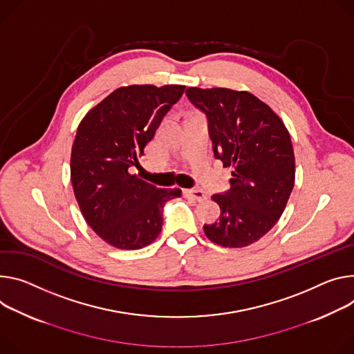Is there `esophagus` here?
<instances>
[{
    "label": "esophagus",
    "instance_id": "34e87169",
    "mask_svg": "<svg viewBox=\"0 0 354 354\" xmlns=\"http://www.w3.org/2000/svg\"><path fill=\"white\" fill-rule=\"evenodd\" d=\"M183 195L186 198H192V199H195L198 202H202V201H205L207 198V194H206L203 189H185L183 190Z\"/></svg>",
    "mask_w": 354,
    "mask_h": 354
}]
</instances>
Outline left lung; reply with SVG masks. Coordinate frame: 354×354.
Returning a JSON list of instances; mask_svg holds the SVG:
<instances>
[{
  "instance_id": "1",
  "label": "left lung",
  "mask_w": 354,
  "mask_h": 354,
  "mask_svg": "<svg viewBox=\"0 0 354 354\" xmlns=\"http://www.w3.org/2000/svg\"><path fill=\"white\" fill-rule=\"evenodd\" d=\"M205 113L214 158L233 167L230 189L212 199L220 218L205 224L207 239L240 248L267 234L281 217L295 182V156L281 118L248 91L187 87Z\"/></svg>"
}]
</instances>
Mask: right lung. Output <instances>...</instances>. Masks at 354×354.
Instances as JSON below:
<instances>
[{
  "mask_svg": "<svg viewBox=\"0 0 354 354\" xmlns=\"http://www.w3.org/2000/svg\"><path fill=\"white\" fill-rule=\"evenodd\" d=\"M185 86L120 87L82 120L71 156V179L88 226L121 250L151 244L162 229L164 206L180 189H158L128 172L138 165Z\"/></svg>",
  "mask_w": 354,
  "mask_h": 354,
  "instance_id": "right-lung-1",
  "label": "right lung"
}]
</instances>
